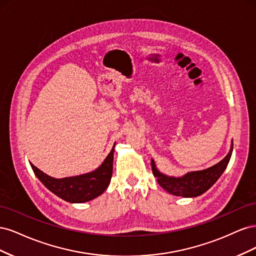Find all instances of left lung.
<instances>
[{
	"label": "left lung",
	"mask_w": 256,
	"mask_h": 256,
	"mask_svg": "<svg viewBox=\"0 0 256 256\" xmlns=\"http://www.w3.org/2000/svg\"><path fill=\"white\" fill-rule=\"evenodd\" d=\"M232 152H233V141H232L228 154L218 164L208 168L200 170V171L188 172L180 177L161 173L157 168L154 159H152V174L157 178V182L161 187L171 194L182 198H196L205 193L219 180L222 173L226 171Z\"/></svg>",
	"instance_id": "obj_1"
}]
</instances>
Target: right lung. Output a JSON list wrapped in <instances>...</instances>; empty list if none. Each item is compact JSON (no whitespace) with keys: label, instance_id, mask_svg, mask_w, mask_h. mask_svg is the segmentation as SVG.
<instances>
[{"label":"right lung","instance_id":"add662e5","mask_svg":"<svg viewBox=\"0 0 256 256\" xmlns=\"http://www.w3.org/2000/svg\"><path fill=\"white\" fill-rule=\"evenodd\" d=\"M115 143L104 162L94 171L64 178H54L32 166L35 175L52 193L69 203H85L102 196L109 186L113 172V154Z\"/></svg>","mask_w":256,"mask_h":256}]
</instances>
